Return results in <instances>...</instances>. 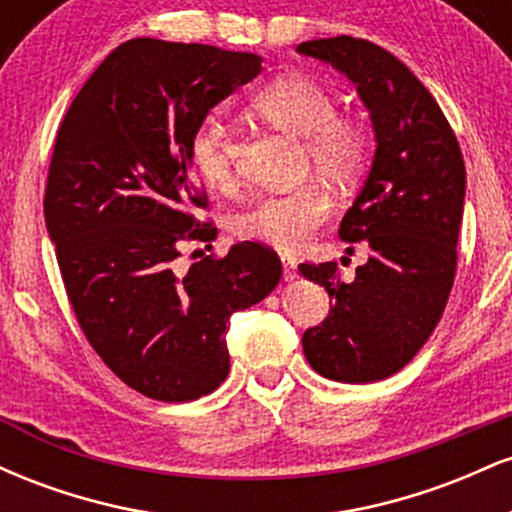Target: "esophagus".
Wrapping results in <instances>:
<instances>
[{
	"label": "esophagus",
	"instance_id": "1",
	"mask_svg": "<svg viewBox=\"0 0 512 512\" xmlns=\"http://www.w3.org/2000/svg\"><path fill=\"white\" fill-rule=\"evenodd\" d=\"M281 267H284V279L286 281H293L298 276V272H296V260H293V257H289V255H281Z\"/></svg>",
	"mask_w": 512,
	"mask_h": 512
}]
</instances>
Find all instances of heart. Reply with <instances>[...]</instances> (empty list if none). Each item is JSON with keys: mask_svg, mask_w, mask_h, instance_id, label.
I'll use <instances>...</instances> for the list:
<instances>
[{"mask_svg": "<svg viewBox=\"0 0 512 512\" xmlns=\"http://www.w3.org/2000/svg\"><path fill=\"white\" fill-rule=\"evenodd\" d=\"M252 110L269 125L305 137V163L325 180L351 187L363 178L373 158V137L356 117L339 113L332 91L308 76L274 79L252 98ZM187 158L195 175L216 192L236 187V156L226 129L216 117L195 127ZM334 199L320 182H305L284 195H267L240 211L233 231L243 240L293 252L303 248L330 219Z\"/></svg>", "mask_w": 512, "mask_h": 512, "instance_id": "obj_1", "label": "heart"}]
</instances>
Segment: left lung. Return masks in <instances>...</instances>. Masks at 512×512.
<instances>
[{"label": "left lung", "mask_w": 512, "mask_h": 512, "mask_svg": "<svg viewBox=\"0 0 512 512\" xmlns=\"http://www.w3.org/2000/svg\"><path fill=\"white\" fill-rule=\"evenodd\" d=\"M296 52L354 81L378 142L366 185L339 226L346 243L368 245V262L351 284L339 279L337 262L298 264L330 293V313L305 330L303 351L325 378L375 383L419 354L448 305L464 207L462 151L431 91L380 45L337 35Z\"/></svg>", "instance_id": "1"}]
</instances>
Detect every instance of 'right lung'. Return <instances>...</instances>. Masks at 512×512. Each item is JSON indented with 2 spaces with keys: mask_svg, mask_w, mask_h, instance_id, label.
<instances>
[{
  "mask_svg": "<svg viewBox=\"0 0 512 512\" xmlns=\"http://www.w3.org/2000/svg\"><path fill=\"white\" fill-rule=\"evenodd\" d=\"M262 57L134 38L101 62L64 115L45 185V226L88 344L122 383L192 402L226 380V322L281 279L267 245H233L180 272L185 243L216 226L187 144L209 110L262 72Z\"/></svg>",
  "mask_w": 512,
  "mask_h": 512,
  "instance_id": "add662e5",
  "label": "right lung"
}]
</instances>
